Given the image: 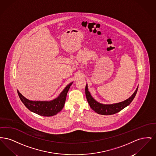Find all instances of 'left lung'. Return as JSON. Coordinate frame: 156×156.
<instances>
[{"mask_svg":"<svg viewBox=\"0 0 156 156\" xmlns=\"http://www.w3.org/2000/svg\"><path fill=\"white\" fill-rule=\"evenodd\" d=\"M138 87L136 88L132 95L129 97L125 101L120 102L119 103L113 104H102L98 102L97 101L94 99L91 96L88 88V85H86L85 87V95L87 99V101L89 104L90 107L98 114L104 115H110L122 111L123 109L126 108L132 102L134 97L137 92Z\"/></svg>","mask_w":156,"mask_h":156,"instance_id":"8db88e82","label":"left lung"}]
</instances>
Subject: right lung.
Wrapping results in <instances>:
<instances>
[{
    "mask_svg": "<svg viewBox=\"0 0 156 156\" xmlns=\"http://www.w3.org/2000/svg\"><path fill=\"white\" fill-rule=\"evenodd\" d=\"M73 83L68 84L58 97L50 101H30L23 97L19 90H17V93L22 102L30 111L43 116H52L57 114L64 108L67 92Z\"/></svg>",
    "mask_w": 156,
    "mask_h": 156,
    "instance_id": "obj_1",
    "label": "right lung"
}]
</instances>
